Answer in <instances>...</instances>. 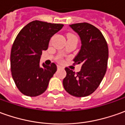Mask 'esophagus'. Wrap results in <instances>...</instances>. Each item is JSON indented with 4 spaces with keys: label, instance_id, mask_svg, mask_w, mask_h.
<instances>
[{
    "label": "esophagus",
    "instance_id": "1",
    "mask_svg": "<svg viewBox=\"0 0 125 125\" xmlns=\"http://www.w3.org/2000/svg\"><path fill=\"white\" fill-rule=\"evenodd\" d=\"M61 68H63V67H62L61 66H57V69H61Z\"/></svg>",
    "mask_w": 125,
    "mask_h": 125
}]
</instances>
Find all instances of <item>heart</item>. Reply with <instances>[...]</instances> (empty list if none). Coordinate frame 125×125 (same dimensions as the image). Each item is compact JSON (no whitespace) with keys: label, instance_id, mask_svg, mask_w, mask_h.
Masks as SVG:
<instances>
[{"label":"heart","instance_id":"heart-1","mask_svg":"<svg viewBox=\"0 0 125 125\" xmlns=\"http://www.w3.org/2000/svg\"><path fill=\"white\" fill-rule=\"evenodd\" d=\"M69 37H75V36L74 35H73V34H68V38H69ZM59 61H62L61 58H59Z\"/></svg>","mask_w":125,"mask_h":125}]
</instances>
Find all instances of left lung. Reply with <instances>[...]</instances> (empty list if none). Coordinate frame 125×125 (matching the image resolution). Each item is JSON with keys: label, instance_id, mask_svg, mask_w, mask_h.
<instances>
[{"label": "left lung", "instance_id": "left-lung-1", "mask_svg": "<svg viewBox=\"0 0 125 125\" xmlns=\"http://www.w3.org/2000/svg\"><path fill=\"white\" fill-rule=\"evenodd\" d=\"M78 35L81 47L74 62L81 64L79 72L75 73L66 68V77L63 85L68 93L76 97L92 94L105 76L108 61V46L102 33L96 27L87 22L70 25Z\"/></svg>", "mask_w": 125, "mask_h": 125}]
</instances>
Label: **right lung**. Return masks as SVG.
<instances>
[{"instance_id": "right-lung-1", "label": "right lung", "mask_w": 125, "mask_h": 125, "mask_svg": "<svg viewBox=\"0 0 125 125\" xmlns=\"http://www.w3.org/2000/svg\"><path fill=\"white\" fill-rule=\"evenodd\" d=\"M63 27L35 20L18 34L11 51L10 62L13 79L23 94L33 97L43 94L57 71L55 63L40 66L43 51L47 50L51 37Z\"/></svg>"}]
</instances>
